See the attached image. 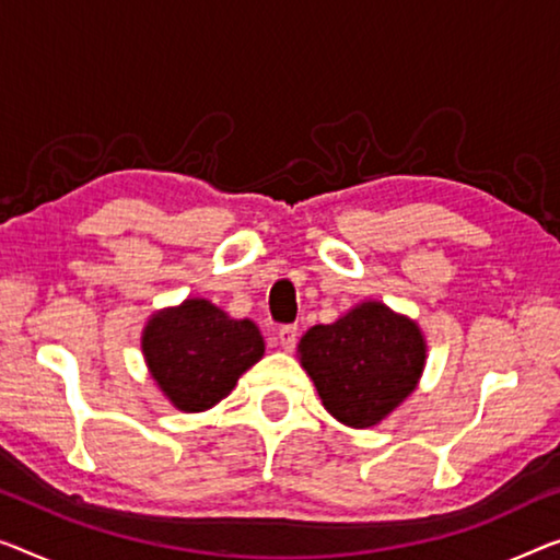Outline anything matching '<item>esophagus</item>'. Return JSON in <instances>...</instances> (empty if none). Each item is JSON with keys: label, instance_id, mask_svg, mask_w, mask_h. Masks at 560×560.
Here are the masks:
<instances>
[{"label": "esophagus", "instance_id": "esophagus-1", "mask_svg": "<svg viewBox=\"0 0 560 560\" xmlns=\"http://www.w3.org/2000/svg\"><path fill=\"white\" fill-rule=\"evenodd\" d=\"M296 337H299V331H296V327H291V324L277 329V341H279V347L283 349V352H291V349L296 347Z\"/></svg>", "mask_w": 560, "mask_h": 560}]
</instances>
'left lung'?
Here are the masks:
<instances>
[{"label": "left lung", "mask_w": 560, "mask_h": 560, "mask_svg": "<svg viewBox=\"0 0 560 560\" xmlns=\"http://www.w3.org/2000/svg\"><path fill=\"white\" fill-rule=\"evenodd\" d=\"M428 345L417 322L382 302H362L299 341V362L322 405L349 428H374L412 395Z\"/></svg>", "instance_id": "1"}]
</instances>
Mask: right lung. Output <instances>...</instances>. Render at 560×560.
Listing matches in <instances>:
<instances>
[{
	"instance_id": "add662e5",
	"label": "right lung",
	"mask_w": 560,
	"mask_h": 560,
	"mask_svg": "<svg viewBox=\"0 0 560 560\" xmlns=\"http://www.w3.org/2000/svg\"><path fill=\"white\" fill-rule=\"evenodd\" d=\"M140 347L155 385L180 412L211 410L264 357L256 324L231 319L206 299H186L155 312Z\"/></svg>"
}]
</instances>
